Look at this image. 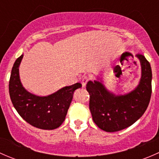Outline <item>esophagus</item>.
I'll return each mask as SVG.
<instances>
[{"instance_id":"obj_1","label":"esophagus","mask_w":159,"mask_h":159,"mask_svg":"<svg viewBox=\"0 0 159 159\" xmlns=\"http://www.w3.org/2000/svg\"><path fill=\"white\" fill-rule=\"evenodd\" d=\"M89 78L88 76H84L82 78V80H81V84H82L83 87H84V86L86 85V84H87V82L89 81Z\"/></svg>"}]
</instances>
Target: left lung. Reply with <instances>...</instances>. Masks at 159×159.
<instances>
[{
  "instance_id": "left-lung-1",
  "label": "left lung",
  "mask_w": 159,
  "mask_h": 159,
  "mask_svg": "<svg viewBox=\"0 0 159 159\" xmlns=\"http://www.w3.org/2000/svg\"><path fill=\"white\" fill-rule=\"evenodd\" d=\"M141 66L138 85L125 94H116L105 85L102 78L88 81L89 109L94 122L103 131L114 132L129 127L143 115L152 94V68L142 54H137ZM115 76L121 71L119 65L113 68Z\"/></svg>"
}]
</instances>
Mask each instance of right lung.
<instances>
[{"instance_id": "right-lung-1", "label": "right lung", "mask_w": 159, "mask_h": 159, "mask_svg": "<svg viewBox=\"0 0 159 159\" xmlns=\"http://www.w3.org/2000/svg\"><path fill=\"white\" fill-rule=\"evenodd\" d=\"M23 57L22 54L15 61L11 70L9 93L13 105L20 117L32 126L44 130L57 129L65 121L74 92L81 88V84L65 86L46 96L32 94L20 81L19 67Z\"/></svg>"}]
</instances>
